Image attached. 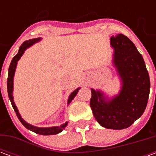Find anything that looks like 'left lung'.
Returning a JSON list of instances; mask_svg holds the SVG:
<instances>
[{
	"instance_id": "1",
	"label": "left lung",
	"mask_w": 156,
	"mask_h": 156,
	"mask_svg": "<svg viewBox=\"0 0 156 156\" xmlns=\"http://www.w3.org/2000/svg\"><path fill=\"white\" fill-rule=\"evenodd\" d=\"M115 48L114 65L121 78L119 94L111 99L99 90L91 88L90 107L101 126L112 129L129 127L143 115L150 94L151 82L142 55L123 34L110 38Z\"/></svg>"
}]
</instances>
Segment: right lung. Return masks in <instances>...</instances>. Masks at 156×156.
<instances>
[{
    "mask_svg": "<svg viewBox=\"0 0 156 156\" xmlns=\"http://www.w3.org/2000/svg\"><path fill=\"white\" fill-rule=\"evenodd\" d=\"M41 38L38 37V38H34V39H31V40H28V41H24L23 43L22 44V46L20 47L19 48L18 53L16 55L14 58H12V61L10 64V67H9V71H8V78H7V92H8V96L9 98H10V101L12 103V105L14 110H15L16 114V116L19 119V120L21 121L24 126H25L27 129H28L30 130L33 131L35 132L37 134H42V135H51V134H57L58 133H60L63 130L65 129V127L67 126L68 124V122H66L65 124H62L60 126H55V127H49V128H39V127H36V126H33L32 124H28L27 123L22 117L21 115L19 114L18 109L16 108V106L15 103H14V100H13V94H12V92H13V78H14V74H15V70L16 68V64H17V62L18 60L21 58L24 51L27 48H28L29 47H31L32 44H34L35 42H37L38 41H40ZM78 90H79V88H77L76 90L72 93L71 94L69 95L68 97V104H69L70 102L74 98V97L76 96V94H78Z\"/></svg>",
    "mask_w": 156,
    "mask_h": 156,
    "instance_id": "obj_1",
    "label": "right lung"
}]
</instances>
